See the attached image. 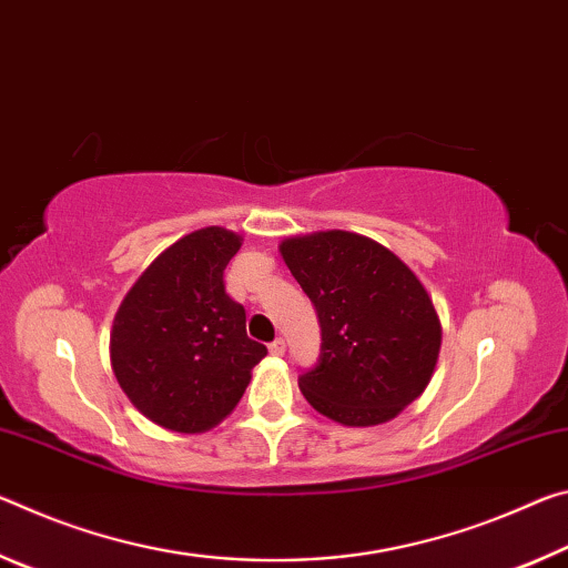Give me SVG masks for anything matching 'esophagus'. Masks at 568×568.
Wrapping results in <instances>:
<instances>
[{
	"label": "esophagus",
	"instance_id": "obj_1",
	"mask_svg": "<svg viewBox=\"0 0 568 568\" xmlns=\"http://www.w3.org/2000/svg\"><path fill=\"white\" fill-rule=\"evenodd\" d=\"M268 352H272V355H276V357H282L284 352H286V342H284V337H276L272 345H268Z\"/></svg>",
	"mask_w": 568,
	"mask_h": 568
}]
</instances>
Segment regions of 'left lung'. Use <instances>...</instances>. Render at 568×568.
<instances>
[{
    "label": "left lung",
    "mask_w": 568,
    "mask_h": 568,
    "mask_svg": "<svg viewBox=\"0 0 568 568\" xmlns=\"http://www.w3.org/2000/svg\"><path fill=\"white\" fill-rule=\"evenodd\" d=\"M282 258L317 310L320 359L300 389L329 420L369 427L423 395L443 329L410 266L367 236L317 231L284 239Z\"/></svg>",
    "instance_id": "8db88e82"
}]
</instances>
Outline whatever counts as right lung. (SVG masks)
Returning <instances> with one entry per match:
<instances>
[{
  "label": "right lung",
  "mask_w": 568,
  "mask_h": 568,
  "mask_svg": "<svg viewBox=\"0 0 568 568\" xmlns=\"http://www.w3.org/2000/svg\"><path fill=\"white\" fill-rule=\"evenodd\" d=\"M241 236L206 226L175 241L130 286L110 332V362L130 403L173 433H203L234 407L264 359L246 312L223 286Z\"/></svg>",
  "instance_id": "right-lung-1"
}]
</instances>
